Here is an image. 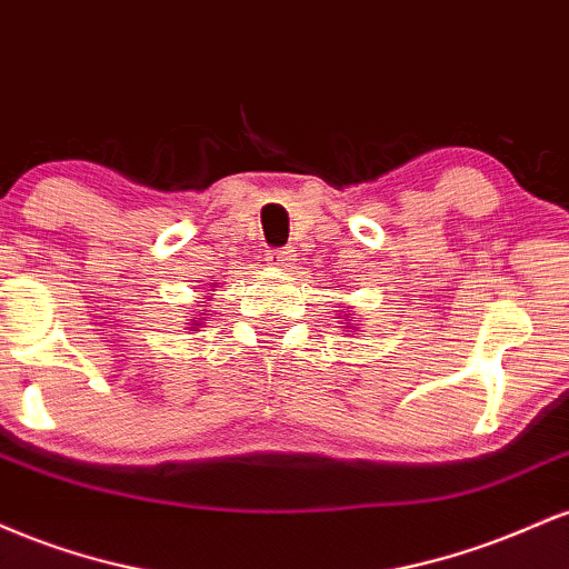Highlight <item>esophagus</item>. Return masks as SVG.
<instances>
[{"label": "esophagus", "mask_w": 569, "mask_h": 569, "mask_svg": "<svg viewBox=\"0 0 569 569\" xmlns=\"http://www.w3.org/2000/svg\"><path fill=\"white\" fill-rule=\"evenodd\" d=\"M264 262L278 267V270H289L293 259H291V251H270V253H267Z\"/></svg>", "instance_id": "esophagus-1"}]
</instances>
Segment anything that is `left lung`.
Here are the masks:
<instances>
[{"label":"left lung","mask_w":569,"mask_h":569,"mask_svg":"<svg viewBox=\"0 0 569 569\" xmlns=\"http://www.w3.org/2000/svg\"><path fill=\"white\" fill-rule=\"evenodd\" d=\"M348 316H350V312H348ZM348 316H345V318H348ZM350 326H352V329H356L358 323H350V318H348V326H342V329H350Z\"/></svg>","instance_id":"1"}]
</instances>
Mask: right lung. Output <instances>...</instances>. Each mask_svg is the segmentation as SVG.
<instances>
[{
	"label": "right lung",
	"instance_id": "obj_1",
	"mask_svg": "<svg viewBox=\"0 0 569 569\" xmlns=\"http://www.w3.org/2000/svg\"><path fill=\"white\" fill-rule=\"evenodd\" d=\"M202 307H208V305H202ZM206 316L208 312H200V318H189V331H198L202 321H206Z\"/></svg>",
	"mask_w": 569,
	"mask_h": 569
}]
</instances>
